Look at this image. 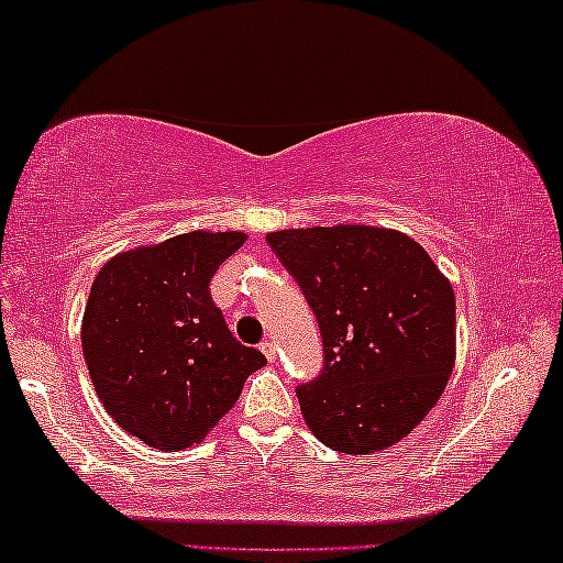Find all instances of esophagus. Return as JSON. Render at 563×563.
Wrapping results in <instances>:
<instances>
[{"instance_id":"obj_1","label":"esophagus","mask_w":563,"mask_h":563,"mask_svg":"<svg viewBox=\"0 0 563 563\" xmlns=\"http://www.w3.org/2000/svg\"><path fill=\"white\" fill-rule=\"evenodd\" d=\"M258 349L264 351V356H266L268 361H274V358H276V343L272 341V338H266V341H261Z\"/></svg>"}]
</instances>
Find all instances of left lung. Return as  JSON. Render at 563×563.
<instances>
[{
	"instance_id": "obj_1",
	"label": "left lung",
	"mask_w": 563,
	"mask_h": 563,
	"mask_svg": "<svg viewBox=\"0 0 563 563\" xmlns=\"http://www.w3.org/2000/svg\"><path fill=\"white\" fill-rule=\"evenodd\" d=\"M266 241L322 335V372L297 387L307 428L353 456L402 441L453 372L451 282L422 245L387 228L276 230Z\"/></svg>"
}]
</instances>
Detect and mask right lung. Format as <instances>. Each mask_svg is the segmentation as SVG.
Wrapping results in <instances>:
<instances>
[{"instance_id":"right-lung-1","label":"right lung","mask_w":563,"mask_h":563,"mask_svg":"<svg viewBox=\"0 0 563 563\" xmlns=\"http://www.w3.org/2000/svg\"><path fill=\"white\" fill-rule=\"evenodd\" d=\"M245 233L195 230L118 253L99 268L81 349L104 410L158 451L202 441L266 364L225 325L210 297L222 261Z\"/></svg>"}]
</instances>
